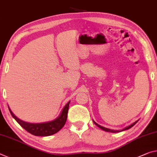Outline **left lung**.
Wrapping results in <instances>:
<instances>
[{
    "label": "left lung",
    "mask_w": 157,
    "mask_h": 157,
    "mask_svg": "<svg viewBox=\"0 0 157 157\" xmlns=\"http://www.w3.org/2000/svg\"><path fill=\"white\" fill-rule=\"evenodd\" d=\"M138 121V120H136V122H134L133 123H132V124H130V125H129V126H127V127H126L125 128H124V129H120V130H114V129H109V128H106V127H102V126H101V125H99V124H97V122H95L93 120V122L94 123V124L95 125H97V127H98L99 128H100V129H102V130H104V131H105V132H111V133H116V132H122V131H124V130H127V129H130V128H132L133 126H134L137 123V122Z\"/></svg>",
    "instance_id": "8db88e82"
}]
</instances>
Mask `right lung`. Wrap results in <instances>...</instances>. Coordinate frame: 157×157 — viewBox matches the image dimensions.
<instances>
[{"label":"right lung","instance_id":"right-lung-1","mask_svg":"<svg viewBox=\"0 0 157 157\" xmlns=\"http://www.w3.org/2000/svg\"><path fill=\"white\" fill-rule=\"evenodd\" d=\"M69 102L70 101H69L64 106L60 115L57 118H56L52 121L41 123H30L23 121L19 118H18L16 115H14L9 106L8 108L10 113L14 119L28 132L36 136H48L55 134V133L58 132L65 124L67 118Z\"/></svg>","mask_w":157,"mask_h":157}]
</instances>
